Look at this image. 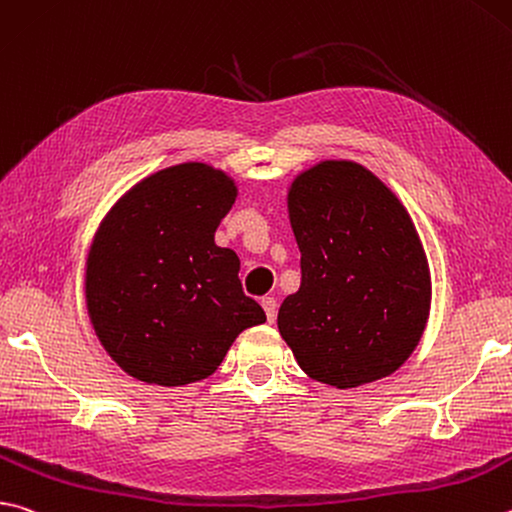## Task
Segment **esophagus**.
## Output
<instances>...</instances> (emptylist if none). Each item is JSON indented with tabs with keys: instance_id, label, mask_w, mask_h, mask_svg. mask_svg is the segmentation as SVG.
Masks as SVG:
<instances>
[{
	"instance_id": "34e87169",
	"label": "esophagus",
	"mask_w": 512,
	"mask_h": 512,
	"mask_svg": "<svg viewBox=\"0 0 512 512\" xmlns=\"http://www.w3.org/2000/svg\"><path fill=\"white\" fill-rule=\"evenodd\" d=\"M262 306H264L266 320L273 324V322H275V315H277V302H275V297H264V300H262Z\"/></svg>"
}]
</instances>
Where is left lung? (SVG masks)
<instances>
[{"label":"left lung","instance_id":"left-lung-1","mask_svg":"<svg viewBox=\"0 0 512 512\" xmlns=\"http://www.w3.org/2000/svg\"><path fill=\"white\" fill-rule=\"evenodd\" d=\"M302 284L277 329L306 376L353 389L392 376L430 318L432 277L403 201L365 165L324 159L286 188Z\"/></svg>","mask_w":512,"mask_h":512}]
</instances>
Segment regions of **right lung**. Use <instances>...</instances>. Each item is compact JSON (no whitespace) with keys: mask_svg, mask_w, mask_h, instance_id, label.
<instances>
[{"mask_svg":"<svg viewBox=\"0 0 512 512\" xmlns=\"http://www.w3.org/2000/svg\"><path fill=\"white\" fill-rule=\"evenodd\" d=\"M239 188L208 163L163 167L107 210L85 262V304L116 365L147 385L212 376L241 331L266 322L215 232Z\"/></svg>","mask_w":512,"mask_h":512,"instance_id":"1","label":"right lung"}]
</instances>
